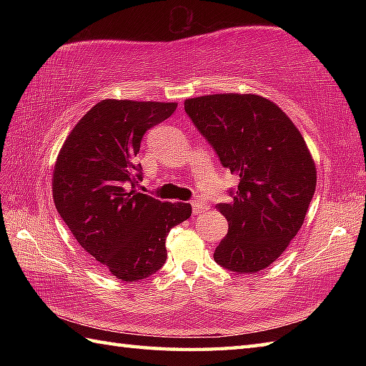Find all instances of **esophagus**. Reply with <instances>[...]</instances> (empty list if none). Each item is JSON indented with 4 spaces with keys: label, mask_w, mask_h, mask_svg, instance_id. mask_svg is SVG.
I'll use <instances>...</instances> for the list:
<instances>
[{
    "label": "esophagus",
    "mask_w": 366,
    "mask_h": 366,
    "mask_svg": "<svg viewBox=\"0 0 366 366\" xmlns=\"http://www.w3.org/2000/svg\"><path fill=\"white\" fill-rule=\"evenodd\" d=\"M192 209H193V214L198 215V214H201V212L207 211L209 206L204 204V203H199V201H193V203H192Z\"/></svg>",
    "instance_id": "34e87169"
}]
</instances>
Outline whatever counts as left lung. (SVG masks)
Returning a JSON list of instances; mask_svg holds the SVG:
<instances>
[{
	"label": "left lung",
	"instance_id": "left-lung-1",
	"mask_svg": "<svg viewBox=\"0 0 366 366\" xmlns=\"http://www.w3.org/2000/svg\"><path fill=\"white\" fill-rule=\"evenodd\" d=\"M185 112L239 177L231 203L217 204L228 234L214 259L237 274H254L282 256L302 228L316 189V165L287 114L258 94L185 99Z\"/></svg>",
	"mask_w": 366,
	"mask_h": 366
}]
</instances>
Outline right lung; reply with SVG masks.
Returning a JSON list of instances; mask_svg holds the SVG:
<instances>
[{"mask_svg": "<svg viewBox=\"0 0 366 366\" xmlns=\"http://www.w3.org/2000/svg\"><path fill=\"white\" fill-rule=\"evenodd\" d=\"M176 107L100 100L76 122L54 163L51 189L61 219L83 250L122 282L155 274L167 261L169 229L192 215L189 203H165L135 189L143 135Z\"/></svg>", "mask_w": 366, "mask_h": 366, "instance_id": "right-lung-1", "label": "right lung"}]
</instances>
